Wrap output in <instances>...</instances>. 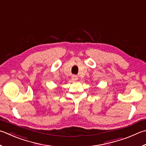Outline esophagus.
Instances as JSON below:
<instances>
[{"mask_svg":"<svg viewBox=\"0 0 146 146\" xmlns=\"http://www.w3.org/2000/svg\"><path fill=\"white\" fill-rule=\"evenodd\" d=\"M71 79L73 81H76L78 80V77L76 75H72L71 76Z\"/></svg>","mask_w":146,"mask_h":146,"instance_id":"esophagus-1","label":"esophagus"}]
</instances>
